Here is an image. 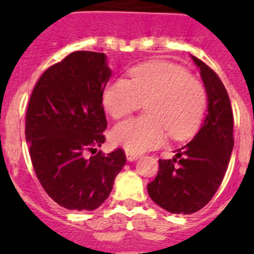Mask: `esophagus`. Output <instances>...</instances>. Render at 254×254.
Segmentation results:
<instances>
[{
	"label": "esophagus",
	"instance_id": "1",
	"mask_svg": "<svg viewBox=\"0 0 254 254\" xmlns=\"http://www.w3.org/2000/svg\"><path fill=\"white\" fill-rule=\"evenodd\" d=\"M126 156H127V160L128 161H134L137 160L140 156H138V154H134V152H131V151H127L126 150Z\"/></svg>",
	"mask_w": 254,
	"mask_h": 254
}]
</instances>
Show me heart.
<instances>
[{
    "mask_svg": "<svg viewBox=\"0 0 254 254\" xmlns=\"http://www.w3.org/2000/svg\"><path fill=\"white\" fill-rule=\"evenodd\" d=\"M131 80L108 82L103 105L113 118H122L146 103L143 118L114 126L112 138L127 151H147L160 146L167 131L174 138L190 136L202 118L206 94L190 73L168 62H149L131 69Z\"/></svg>",
    "mask_w": 254,
    "mask_h": 254,
    "instance_id": "heart-1",
    "label": "heart"
}]
</instances>
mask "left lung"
Returning a JSON list of instances; mask_svg holds the SVG:
<instances>
[{
	"label": "left lung",
	"instance_id": "1",
	"mask_svg": "<svg viewBox=\"0 0 254 254\" xmlns=\"http://www.w3.org/2000/svg\"><path fill=\"white\" fill-rule=\"evenodd\" d=\"M207 95V113L192 141L173 159L159 160L158 176L147 185L156 205L172 214H193L210 202L223 182L232 155L233 111L219 76L194 56Z\"/></svg>",
	"mask_w": 254,
	"mask_h": 254
}]
</instances>
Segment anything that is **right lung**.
<instances>
[{"instance_id": "right-lung-1", "label": "right lung", "mask_w": 254, "mask_h": 254, "mask_svg": "<svg viewBox=\"0 0 254 254\" xmlns=\"http://www.w3.org/2000/svg\"><path fill=\"white\" fill-rule=\"evenodd\" d=\"M111 76L104 53L73 52L40 76L29 100L25 137L35 174L67 210L99 207L126 164L122 149L86 158L105 141L102 95Z\"/></svg>"}]
</instances>
